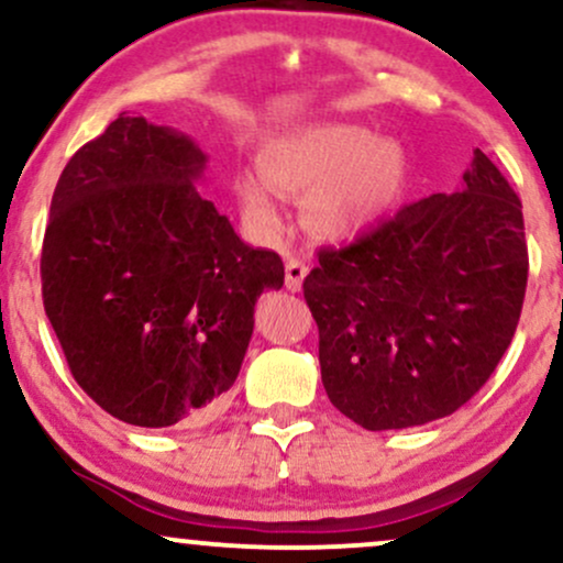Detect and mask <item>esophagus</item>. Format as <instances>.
<instances>
[{
  "label": "esophagus",
  "mask_w": 563,
  "mask_h": 563,
  "mask_svg": "<svg viewBox=\"0 0 563 563\" xmlns=\"http://www.w3.org/2000/svg\"><path fill=\"white\" fill-rule=\"evenodd\" d=\"M307 273H309V267L307 264H303L301 260H296V256H288L286 260V288L288 290H301V283H303V277H307Z\"/></svg>",
  "instance_id": "34e87169"
}]
</instances>
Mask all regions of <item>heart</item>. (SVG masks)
<instances>
[{
    "label": "heart",
    "mask_w": 563,
    "mask_h": 563,
    "mask_svg": "<svg viewBox=\"0 0 563 563\" xmlns=\"http://www.w3.org/2000/svg\"><path fill=\"white\" fill-rule=\"evenodd\" d=\"M260 174L238 172L232 192L245 222L260 235L283 232L280 198H303L314 235L354 241L378 230L402 206L410 161L391 137L357 124H309L277 134L256 156Z\"/></svg>",
    "instance_id": "heart-1"
}]
</instances>
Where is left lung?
Here are the masks:
<instances>
[{"instance_id":"left-lung-1","label":"left lung","mask_w":563,"mask_h":563,"mask_svg":"<svg viewBox=\"0 0 563 563\" xmlns=\"http://www.w3.org/2000/svg\"><path fill=\"white\" fill-rule=\"evenodd\" d=\"M318 260L303 299L328 399L367 431L431 423L482 389L519 325L521 200L476 151L452 196L405 206Z\"/></svg>"}]
</instances>
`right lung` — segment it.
I'll return each mask as SVG.
<instances>
[{
	"label": "right lung",
	"instance_id": "add662e5",
	"mask_svg": "<svg viewBox=\"0 0 563 563\" xmlns=\"http://www.w3.org/2000/svg\"><path fill=\"white\" fill-rule=\"evenodd\" d=\"M206 153L121 113L57 179L42 296L76 384L142 429L196 423L241 373L275 251L254 249L198 192Z\"/></svg>",
	"mask_w": 563,
	"mask_h": 563
}]
</instances>
